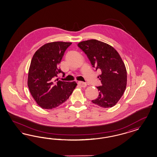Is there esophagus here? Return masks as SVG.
<instances>
[{
  "label": "esophagus",
  "mask_w": 157,
  "mask_h": 157,
  "mask_svg": "<svg viewBox=\"0 0 157 157\" xmlns=\"http://www.w3.org/2000/svg\"><path fill=\"white\" fill-rule=\"evenodd\" d=\"M78 85L81 86L82 87H86L87 86V84L83 82H78Z\"/></svg>",
  "instance_id": "esophagus-1"
}]
</instances>
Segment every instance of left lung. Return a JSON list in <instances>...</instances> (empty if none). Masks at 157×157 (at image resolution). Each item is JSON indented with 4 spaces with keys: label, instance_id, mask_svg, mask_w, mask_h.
Returning a JSON list of instances; mask_svg holds the SVG:
<instances>
[{
    "label": "left lung",
    "instance_id": "left-lung-1",
    "mask_svg": "<svg viewBox=\"0 0 157 157\" xmlns=\"http://www.w3.org/2000/svg\"><path fill=\"white\" fill-rule=\"evenodd\" d=\"M78 46L85 53L96 70L99 69L101 85L97 98L91 102L106 108L114 106L123 95L127 82V70L119 53L106 43L91 39L81 41Z\"/></svg>",
    "mask_w": 157,
    "mask_h": 157
}]
</instances>
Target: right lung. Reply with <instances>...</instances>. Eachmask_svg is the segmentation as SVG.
Listing matches in <instances>:
<instances>
[{
	"label": "right lung",
	"mask_w": 157,
	"mask_h": 157,
	"mask_svg": "<svg viewBox=\"0 0 157 157\" xmlns=\"http://www.w3.org/2000/svg\"><path fill=\"white\" fill-rule=\"evenodd\" d=\"M71 44L62 41L47 43L32 57L28 86L36 103L43 109H52L66 102L77 86L75 81H54V78L63 72L59 64L67 48Z\"/></svg>",
	"instance_id": "right-lung-1"
}]
</instances>
